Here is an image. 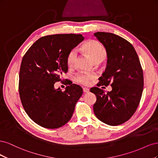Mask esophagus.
I'll list each match as a JSON object with an SVG mask.
<instances>
[{
  "instance_id": "1",
  "label": "esophagus",
  "mask_w": 158,
  "mask_h": 158,
  "mask_svg": "<svg viewBox=\"0 0 158 158\" xmlns=\"http://www.w3.org/2000/svg\"><path fill=\"white\" fill-rule=\"evenodd\" d=\"M83 92L84 93H88V92H89V89L88 88H83Z\"/></svg>"
}]
</instances>
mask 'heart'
<instances>
[{
  "label": "heart",
  "mask_w": 158,
  "mask_h": 158,
  "mask_svg": "<svg viewBox=\"0 0 158 158\" xmlns=\"http://www.w3.org/2000/svg\"><path fill=\"white\" fill-rule=\"evenodd\" d=\"M82 50L86 54L94 63H100L106 59L107 51L103 45L95 40H89L85 42L82 46ZM76 59L75 50H72L66 58V63L69 68L73 67ZM95 75L80 73L76 75L75 80L78 83L83 85H88L90 81L95 78Z\"/></svg>",
  "instance_id": "obj_1"
}]
</instances>
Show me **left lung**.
<instances>
[{
	"label": "left lung",
	"mask_w": 158,
	"mask_h": 158,
	"mask_svg": "<svg viewBox=\"0 0 158 158\" xmlns=\"http://www.w3.org/2000/svg\"><path fill=\"white\" fill-rule=\"evenodd\" d=\"M94 36L107 51V67L99 78V84L112 90L106 93L98 87L90 89L96 95L94 111L108 125L127 121L139 105L144 87L143 71L136 52L131 43L112 33L96 32Z\"/></svg>",
	"instance_id": "left-lung-1"
}]
</instances>
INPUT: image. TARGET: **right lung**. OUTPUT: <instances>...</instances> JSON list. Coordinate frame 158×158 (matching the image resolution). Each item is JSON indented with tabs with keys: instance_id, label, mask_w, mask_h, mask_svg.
I'll return each instance as SVG.
<instances>
[{
	"instance_id": "add662e5",
	"label": "right lung",
	"mask_w": 158,
	"mask_h": 158,
	"mask_svg": "<svg viewBox=\"0 0 158 158\" xmlns=\"http://www.w3.org/2000/svg\"><path fill=\"white\" fill-rule=\"evenodd\" d=\"M84 40L81 34H56L40 38L23 56L19 74V94L25 111L32 121L47 128L67 123L83 94L76 84L64 92L55 88L61 75L68 72L69 52Z\"/></svg>"
}]
</instances>
